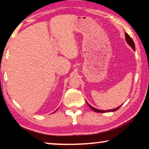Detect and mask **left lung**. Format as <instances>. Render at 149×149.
<instances>
[{"mask_svg":"<svg viewBox=\"0 0 149 149\" xmlns=\"http://www.w3.org/2000/svg\"><path fill=\"white\" fill-rule=\"evenodd\" d=\"M125 40H126L127 43L130 46L131 48H132L134 51H135V44H134V41H133V40L131 39V37L129 36V35L127 33H125ZM86 103H87V104H88V105L89 107L91 108V109H92V110H93V111H96V112H98V113H105V112H110V111H116L117 109H118L120 107V106H121V105H120L119 107H118L115 108V109H113L100 110V109H96V108L93 107H92V106L90 105V104H89L87 101H86Z\"/></svg>","mask_w":149,"mask_h":149,"instance_id":"left-lung-1","label":"left lung"}]
</instances>
